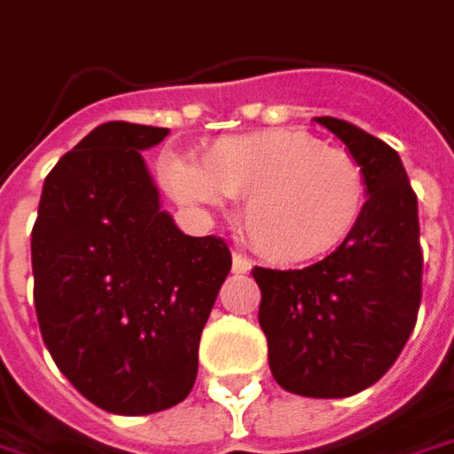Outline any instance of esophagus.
I'll use <instances>...</instances> for the list:
<instances>
[{
  "label": "esophagus",
  "instance_id": "1",
  "mask_svg": "<svg viewBox=\"0 0 454 454\" xmlns=\"http://www.w3.org/2000/svg\"><path fill=\"white\" fill-rule=\"evenodd\" d=\"M231 269H233V274H248V271H251V262H248L244 254H233V264H231Z\"/></svg>",
  "mask_w": 454,
  "mask_h": 454
}]
</instances>
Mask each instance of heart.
Segmentation results:
<instances>
[{
  "instance_id": "b5f03b06",
  "label": "heart",
  "mask_w": 454,
  "mask_h": 454,
  "mask_svg": "<svg viewBox=\"0 0 454 454\" xmlns=\"http://www.w3.org/2000/svg\"><path fill=\"white\" fill-rule=\"evenodd\" d=\"M168 180L188 203L218 206L221 195L244 200L247 239L279 264L312 262L343 247L368 200L361 162L300 129L218 139L200 168L169 160Z\"/></svg>"
}]
</instances>
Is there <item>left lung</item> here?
<instances>
[{
    "mask_svg": "<svg viewBox=\"0 0 454 454\" xmlns=\"http://www.w3.org/2000/svg\"><path fill=\"white\" fill-rule=\"evenodd\" d=\"M361 162L368 200L343 247L305 269L254 266L269 368L285 391L343 399L399 358L422 302L419 210L402 157L343 119L317 116Z\"/></svg>",
    "mask_w": 454,
    "mask_h": 454,
    "instance_id": "obj_1",
    "label": "left lung"
}]
</instances>
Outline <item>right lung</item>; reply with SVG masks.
Masks as SVG:
<instances>
[{
    "mask_svg": "<svg viewBox=\"0 0 454 454\" xmlns=\"http://www.w3.org/2000/svg\"><path fill=\"white\" fill-rule=\"evenodd\" d=\"M169 129L109 121L50 169L32 228L35 309L55 365L89 402L139 417L180 404L231 251L160 207L142 152Z\"/></svg>",
    "mask_w": 454,
    "mask_h": 454,
    "instance_id": "1",
    "label": "right lung"
}]
</instances>
